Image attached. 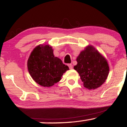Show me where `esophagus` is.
Returning a JSON list of instances; mask_svg holds the SVG:
<instances>
[{
	"label": "esophagus",
	"mask_w": 127,
	"mask_h": 127,
	"mask_svg": "<svg viewBox=\"0 0 127 127\" xmlns=\"http://www.w3.org/2000/svg\"><path fill=\"white\" fill-rule=\"evenodd\" d=\"M68 67H69L70 69H72L73 68V65L72 64H68Z\"/></svg>",
	"instance_id": "1"
}]
</instances>
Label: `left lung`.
<instances>
[{
    "label": "left lung",
    "mask_w": 127,
    "mask_h": 127,
    "mask_svg": "<svg viewBox=\"0 0 127 127\" xmlns=\"http://www.w3.org/2000/svg\"><path fill=\"white\" fill-rule=\"evenodd\" d=\"M76 61L74 69L79 74L84 87L94 90L105 82L109 72L108 63L93 46H88L81 52Z\"/></svg>",
    "instance_id": "1"
}]
</instances>
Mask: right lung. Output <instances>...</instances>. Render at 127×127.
Here are the masks:
<instances>
[{"label":"right lung","mask_w":127,"mask_h":127,"mask_svg":"<svg viewBox=\"0 0 127 127\" xmlns=\"http://www.w3.org/2000/svg\"><path fill=\"white\" fill-rule=\"evenodd\" d=\"M27 67L33 79L45 87L59 82L64 73L69 70L60 59L54 57L49 45H39L33 49L27 61Z\"/></svg>","instance_id":"obj_1"}]
</instances>
